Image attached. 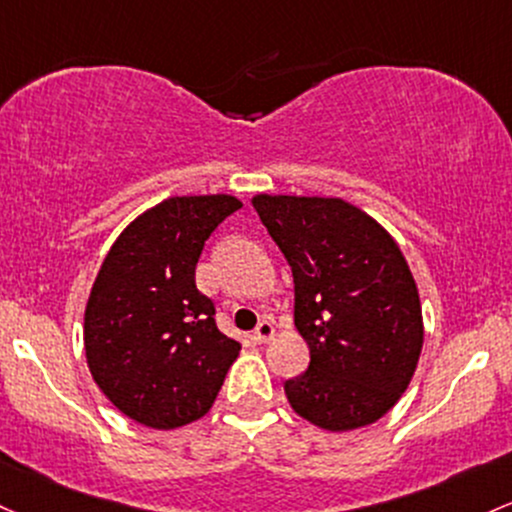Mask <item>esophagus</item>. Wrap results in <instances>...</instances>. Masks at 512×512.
Masks as SVG:
<instances>
[{
	"mask_svg": "<svg viewBox=\"0 0 512 512\" xmlns=\"http://www.w3.org/2000/svg\"><path fill=\"white\" fill-rule=\"evenodd\" d=\"M274 338V323L272 320H260V325L255 328V333H252V340L255 342H269Z\"/></svg>",
	"mask_w": 512,
	"mask_h": 512,
	"instance_id": "1",
	"label": "esophagus"
}]
</instances>
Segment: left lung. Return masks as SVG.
Masks as SVG:
<instances>
[{
    "mask_svg": "<svg viewBox=\"0 0 512 512\" xmlns=\"http://www.w3.org/2000/svg\"><path fill=\"white\" fill-rule=\"evenodd\" d=\"M252 206L294 274V323L308 369L284 384L291 408L330 432L372 425L411 384L423 311L396 240L342 199L257 194Z\"/></svg>",
    "mask_w": 512,
    "mask_h": 512,
    "instance_id": "obj_1",
    "label": "left lung"
}]
</instances>
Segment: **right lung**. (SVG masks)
Segmentation results:
<instances>
[{
	"label": "right lung",
	"mask_w": 512,
	"mask_h": 512,
	"mask_svg": "<svg viewBox=\"0 0 512 512\" xmlns=\"http://www.w3.org/2000/svg\"><path fill=\"white\" fill-rule=\"evenodd\" d=\"M240 201L228 194L172 196L116 238L84 311L89 372L123 415L172 430L209 413L240 342L216 325L196 289L209 235Z\"/></svg>",
	"instance_id": "right-lung-1"
}]
</instances>
